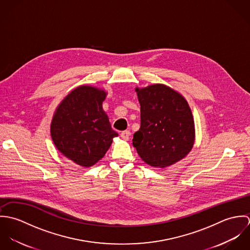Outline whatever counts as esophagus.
I'll return each instance as SVG.
<instances>
[{
    "label": "esophagus",
    "mask_w": 250,
    "mask_h": 250,
    "mask_svg": "<svg viewBox=\"0 0 250 250\" xmlns=\"http://www.w3.org/2000/svg\"><path fill=\"white\" fill-rule=\"evenodd\" d=\"M130 135L131 133L129 131H123L121 134H120V137L121 139H123L124 141H128L130 139Z\"/></svg>",
    "instance_id": "34e87169"
}]
</instances>
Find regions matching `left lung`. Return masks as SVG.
Segmentation results:
<instances>
[{"label": "left lung", "instance_id": "1", "mask_svg": "<svg viewBox=\"0 0 250 250\" xmlns=\"http://www.w3.org/2000/svg\"><path fill=\"white\" fill-rule=\"evenodd\" d=\"M135 90L141 105V128L134 134L133 145L139 156L159 168L183 160L195 141L194 120L186 98L163 83Z\"/></svg>", "mask_w": 250, "mask_h": 250}]
</instances>
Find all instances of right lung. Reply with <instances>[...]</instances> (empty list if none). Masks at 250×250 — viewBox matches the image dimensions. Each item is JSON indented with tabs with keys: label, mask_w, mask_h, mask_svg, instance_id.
<instances>
[{
	"label": "right lung",
	"mask_w": 250,
	"mask_h": 250,
	"mask_svg": "<svg viewBox=\"0 0 250 250\" xmlns=\"http://www.w3.org/2000/svg\"><path fill=\"white\" fill-rule=\"evenodd\" d=\"M107 92L83 84L74 88L56 108L51 137L57 149L83 167H90L107 153L118 134L103 109Z\"/></svg>",
	"instance_id": "1"
}]
</instances>
